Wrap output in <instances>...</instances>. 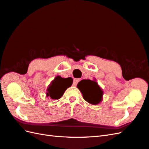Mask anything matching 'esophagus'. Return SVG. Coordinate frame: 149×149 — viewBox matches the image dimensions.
Segmentation results:
<instances>
[{
    "mask_svg": "<svg viewBox=\"0 0 149 149\" xmlns=\"http://www.w3.org/2000/svg\"><path fill=\"white\" fill-rule=\"evenodd\" d=\"M80 81V79H74V81H73V86H76L77 84V83Z\"/></svg>",
    "mask_w": 149,
    "mask_h": 149,
    "instance_id": "obj_1",
    "label": "esophagus"
}]
</instances>
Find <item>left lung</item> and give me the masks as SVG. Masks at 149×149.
Listing matches in <instances>:
<instances>
[{"instance_id": "obj_1", "label": "left lung", "mask_w": 149, "mask_h": 149, "mask_svg": "<svg viewBox=\"0 0 149 149\" xmlns=\"http://www.w3.org/2000/svg\"><path fill=\"white\" fill-rule=\"evenodd\" d=\"M77 88L86 102L92 105H97L101 102L103 91L96 82L89 79L82 80L78 83Z\"/></svg>"}]
</instances>
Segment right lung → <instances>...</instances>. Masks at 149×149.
<instances>
[{"instance_id":"obj_1","label":"right lung","mask_w":149,"mask_h":149,"mask_svg":"<svg viewBox=\"0 0 149 149\" xmlns=\"http://www.w3.org/2000/svg\"><path fill=\"white\" fill-rule=\"evenodd\" d=\"M72 84V81L68 78L65 79L60 76H57L48 87L46 95L53 100L60 99L63 95L66 89L71 86Z\"/></svg>"}]
</instances>
